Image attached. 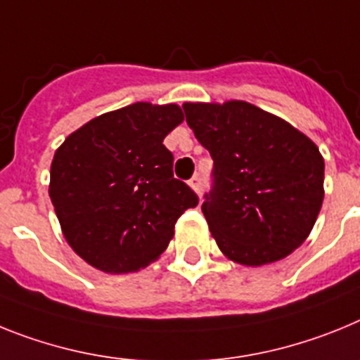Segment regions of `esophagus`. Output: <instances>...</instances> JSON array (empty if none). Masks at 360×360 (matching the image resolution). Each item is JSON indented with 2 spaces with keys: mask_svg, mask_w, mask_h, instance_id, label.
<instances>
[{
  "mask_svg": "<svg viewBox=\"0 0 360 360\" xmlns=\"http://www.w3.org/2000/svg\"><path fill=\"white\" fill-rule=\"evenodd\" d=\"M188 184H190V188L193 190V192H201V177L199 176H193L192 179L188 181Z\"/></svg>",
  "mask_w": 360,
  "mask_h": 360,
  "instance_id": "obj_1",
  "label": "esophagus"
}]
</instances>
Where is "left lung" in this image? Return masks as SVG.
Returning a JSON list of instances; mask_svg holds the SVG:
<instances>
[{
	"label": "left lung",
	"mask_w": 360,
	"mask_h": 360,
	"mask_svg": "<svg viewBox=\"0 0 360 360\" xmlns=\"http://www.w3.org/2000/svg\"><path fill=\"white\" fill-rule=\"evenodd\" d=\"M186 123L214 159L201 210L230 261H281L310 236L324 199V159L288 121L246 101L184 103Z\"/></svg>",
	"instance_id": "8db88e82"
}]
</instances>
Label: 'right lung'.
<instances>
[{
	"instance_id": "obj_1",
	"label": "right lung",
	"mask_w": 360,
	"mask_h": 360,
	"mask_svg": "<svg viewBox=\"0 0 360 360\" xmlns=\"http://www.w3.org/2000/svg\"><path fill=\"white\" fill-rule=\"evenodd\" d=\"M183 120L176 103L139 101L94 117L56 150L50 201L67 243L90 266L105 274L148 266L183 212L198 206L162 145Z\"/></svg>"
}]
</instances>
